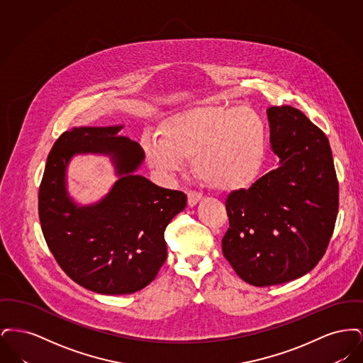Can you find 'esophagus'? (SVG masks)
I'll list each match as a JSON object with an SVG mask.
<instances>
[{
  "label": "esophagus",
  "instance_id": "obj_1",
  "mask_svg": "<svg viewBox=\"0 0 363 363\" xmlns=\"http://www.w3.org/2000/svg\"><path fill=\"white\" fill-rule=\"evenodd\" d=\"M201 200H203V194L201 193H199L196 190L188 191V204H189V207L197 206Z\"/></svg>",
  "mask_w": 363,
  "mask_h": 363
}]
</instances>
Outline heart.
Masks as SVG:
<instances>
[{"label":"heart","mask_w":363,"mask_h":363,"mask_svg":"<svg viewBox=\"0 0 363 363\" xmlns=\"http://www.w3.org/2000/svg\"><path fill=\"white\" fill-rule=\"evenodd\" d=\"M267 145L262 118L246 106H191L166 117L159 136L145 135L141 148L147 163L162 173H177L188 159L209 188L234 191L259 175Z\"/></svg>","instance_id":"1"}]
</instances>
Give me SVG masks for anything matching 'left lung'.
I'll return each instance as SVG.
<instances>
[{
  "mask_svg": "<svg viewBox=\"0 0 363 363\" xmlns=\"http://www.w3.org/2000/svg\"><path fill=\"white\" fill-rule=\"evenodd\" d=\"M280 166L225 199L230 227L222 250L237 275L257 287L303 277L332 237L339 184L325 133L298 108L267 110Z\"/></svg>",
  "mask_w": 363,
  "mask_h": 363,
  "instance_id": "8db88e82",
  "label": "left lung"
}]
</instances>
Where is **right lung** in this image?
Listing matches in <instances>:
<instances>
[{
  "label": "right lung",
  "instance_id": "1",
  "mask_svg": "<svg viewBox=\"0 0 363 363\" xmlns=\"http://www.w3.org/2000/svg\"><path fill=\"white\" fill-rule=\"evenodd\" d=\"M118 126H82L62 133L48 156L39 186V220L58 265L86 290L136 293L167 259L164 230L186 207V194L156 186L135 172L140 144L118 136ZM79 153L111 156L119 179L104 199L82 208L66 190V167Z\"/></svg>",
  "mask_w": 363,
  "mask_h": 363
}]
</instances>
